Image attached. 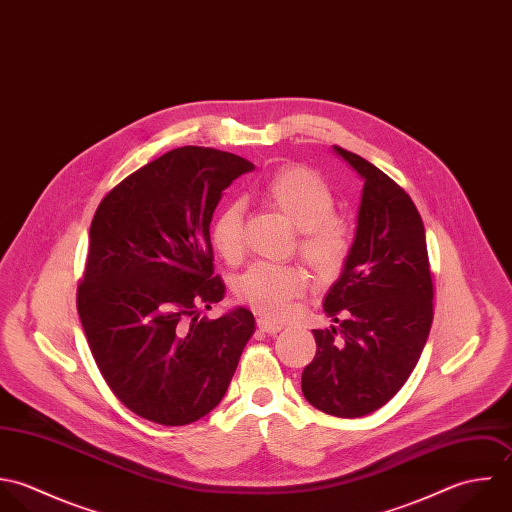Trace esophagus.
<instances>
[{
    "mask_svg": "<svg viewBox=\"0 0 512 512\" xmlns=\"http://www.w3.org/2000/svg\"><path fill=\"white\" fill-rule=\"evenodd\" d=\"M258 328L262 330V332H266V334H278V332H282L284 330V326L282 324H276V322H270V320H266V318H258Z\"/></svg>",
    "mask_w": 512,
    "mask_h": 512,
    "instance_id": "34e87169",
    "label": "esophagus"
}]
</instances>
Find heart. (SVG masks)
I'll use <instances>...</instances> for the list:
<instances>
[{
  "mask_svg": "<svg viewBox=\"0 0 512 512\" xmlns=\"http://www.w3.org/2000/svg\"><path fill=\"white\" fill-rule=\"evenodd\" d=\"M262 202L300 230L298 254L322 280L336 278L347 262L351 234L334 216L336 200L326 180L306 167L274 172L260 188ZM210 238L218 254L236 262L244 252V208L224 206L212 222ZM308 288L306 274L296 266L254 264L236 282V296L266 318H284Z\"/></svg>",
  "mask_w": 512,
  "mask_h": 512,
  "instance_id": "1",
  "label": "heart"
}]
</instances>
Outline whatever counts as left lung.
I'll list each match as a JSON object with an SVG mask.
<instances>
[{"label":"left lung","instance_id":"obj_1","mask_svg":"<svg viewBox=\"0 0 512 512\" xmlns=\"http://www.w3.org/2000/svg\"><path fill=\"white\" fill-rule=\"evenodd\" d=\"M363 180L355 238L324 300L338 326L314 330L316 357L302 393L336 417L385 405L415 369L433 322V282L423 220L409 194L369 161L334 147Z\"/></svg>","mask_w":512,"mask_h":512}]
</instances>
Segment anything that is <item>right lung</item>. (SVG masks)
I'll list each match as a JSON object with an SVG mask.
<instances>
[{
    "label": "right lung",
    "instance_id": "right-lung-1",
    "mask_svg": "<svg viewBox=\"0 0 512 512\" xmlns=\"http://www.w3.org/2000/svg\"><path fill=\"white\" fill-rule=\"evenodd\" d=\"M254 165L180 147L119 182L99 204L77 310L91 353L119 401L159 425H188L224 397L256 324L246 308L218 320L224 298L210 222L222 190Z\"/></svg>",
    "mask_w": 512,
    "mask_h": 512
}]
</instances>
